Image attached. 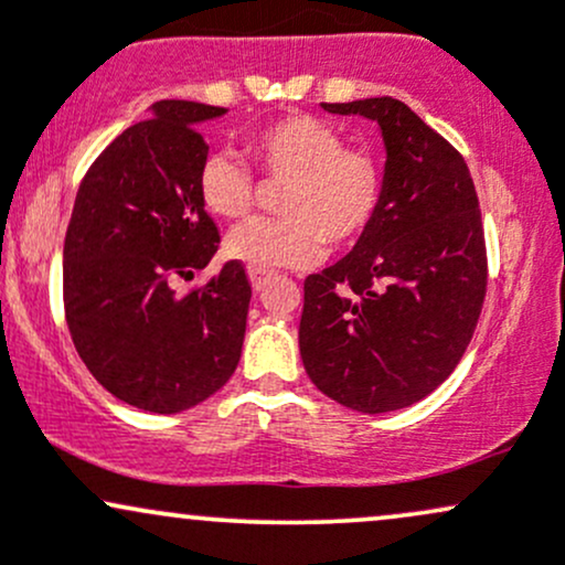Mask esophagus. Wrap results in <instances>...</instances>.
<instances>
[{"label":"esophagus","mask_w":565,"mask_h":565,"mask_svg":"<svg viewBox=\"0 0 565 565\" xmlns=\"http://www.w3.org/2000/svg\"><path fill=\"white\" fill-rule=\"evenodd\" d=\"M268 278H270V274H265V270L249 268V281H252V287H255L257 291H260L265 284H268Z\"/></svg>","instance_id":"esophagus-1"}]
</instances>
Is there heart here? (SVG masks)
Listing matches in <instances>:
<instances>
[{
  "label": "heart",
  "instance_id": "1",
  "mask_svg": "<svg viewBox=\"0 0 565 565\" xmlns=\"http://www.w3.org/2000/svg\"><path fill=\"white\" fill-rule=\"evenodd\" d=\"M246 157L263 183L281 185L274 210L281 217L255 220L233 231L225 252L257 270L302 268L323 246L345 249L372 228L385 174L369 148L345 146L340 129L310 114L284 116L246 140ZM196 191L220 220H244L257 199L249 167L231 151L201 159Z\"/></svg>",
  "mask_w": 565,
  "mask_h": 565
}]
</instances>
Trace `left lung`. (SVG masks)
I'll use <instances>...</instances> for the list:
<instances>
[{
    "mask_svg": "<svg viewBox=\"0 0 565 565\" xmlns=\"http://www.w3.org/2000/svg\"><path fill=\"white\" fill-rule=\"evenodd\" d=\"M382 129L385 193L350 255L305 278L302 364L364 414L423 401L454 372L481 316L489 263L462 153L395 97L323 103Z\"/></svg>",
    "mask_w": 565,
    "mask_h": 565,
    "instance_id": "1",
    "label": "left lung"
}]
</instances>
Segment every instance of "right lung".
Instances as JSON below:
<instances>
[{
	"mask_svg": "<svg viewBox=\"0 0 565 565\" xmlns=\"http://www.w3.org/2000/svg\"><path fill=\"white\" fill-rule=\"evenodd\" d=\"M225 108L159 100L84 174L63 244V308L76 353L108 393L174 414L217 393L242 359L252 284L244 265L185 295L220 231L196 191L210 146L199 121Z\"/></svg>",
	"mask_w": 565,
	"mask_h": 565,
	"instance_id": "add662e5",
	"label": "right lung"
}]
</instances>
